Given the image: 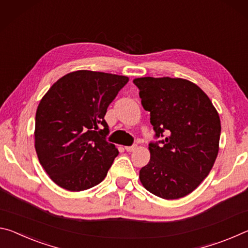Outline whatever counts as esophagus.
<instances>
[{"mask_svg":"<svg viewBox=\"0 0 248 248\" xmlns=\"http://www.w3.org/2000/svg\"><path fill=\"white\" fill-rule=\"evenodd\" d=\"M136 147H137L136 145H133V146H126V147H125V149H126V152L131 153V152H134V151H135Z\"/></svg>","mask_w":248,"mask_h":248,"instance_id":"obj_1","label":"esophagus"}]
</instances>
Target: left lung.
<instances>
[{
	"label": "left lung",
	"instance_id": "obj_1",
	"mask_svg": "<svg viewBox=\"0 0 248 248\" xmlns=\"http://www.w3.org/2000/svg\"><path fill=\"white\" fill-rule=\"evenodd\" d=\"M141 105L151 112L155 137L151 159L140 170L141 185L155 196L174 200L197 189L218 153L221 121L209 96L181 78H136Z\"/></svg>",
	"mask_w": 248,
	"mask_h": 248
}]
</instances>
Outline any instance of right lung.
<instances>
[{"label": "right lung", "mask_w": 248, "mask_h": 248, "mask_svg": "<svg viewBox=\"0 0 248 248\" xmlns=\"http://www.w3.org/2000/svg\"><path fill=\"white\" fill-rule=\"evenodd\" d=\"M127 82L125 76L78 70L56 81L40 100L35 149L56 185L83 191L107 177L119 151L105 140L104 115Z\"/></svg>", "instance_id": "1"}]
</instances>
